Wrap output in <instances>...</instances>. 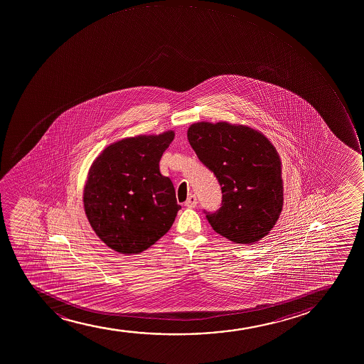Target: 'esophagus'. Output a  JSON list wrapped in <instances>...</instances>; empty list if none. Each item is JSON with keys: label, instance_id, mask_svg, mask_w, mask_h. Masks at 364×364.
<instances>
[{"label": "esophagus", "instance_id": "esophagus-1", "mask_svg": "<svg viewBox=\"0 0 364 364\" xmlns=\"http://www.w3.org/2000/svg\"><path fill=\"white\" fill-rule=\"evenodd\" d=\"M185 205L188 207V208H195L197 205V197L195 195H191V196H188V200L185 202Z\"/></svg>", "mask_w": 364, "mask_h": 364}]
</instances>
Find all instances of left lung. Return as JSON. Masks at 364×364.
<instances>
[{"label": "left lung", "instance_id": "1", "mask_svg": "<svg viewBox=\"0 0 364 364\" xmlns=\"http://www.w3.org/2000/svg\"><path fill=\"white\" fill-rule=\"evenodd\" d=\"M188 139L220 185V208L203 210L213 230L240 245L260 241L282 212L281 161L274 145L259 132L226 122L195 123Z\"/></svg>", "mask_w": 364, "mask_h": 364}]
</instances>
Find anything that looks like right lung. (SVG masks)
I'll return each mask as SVG.
<instances>
[{"instance_id": "1", "label": "right lung", "mask_w": 364, "mask_h": 364, "mask_svg": "<svg viewBox=\"0 0 364 364\" xmlns=\"http://www.w3.org/2000/svg\"><path fill=\"white\" fill-rule=\"evenodd\" d=\"M173 139V132L127 138L107 146L90 168L85 210L111 250L140 253L172 228L181 207L172 180L159 172V161Z\"/></svg>"}]
</instances>
